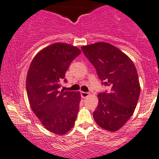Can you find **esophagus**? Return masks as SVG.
I'll list each match as a JSON object with an SVG mask.
<instances>
[{"label":"esophagus","mask_w":159,"mask_h":159,"mask_svg":"<svg viewBox=\"0 0 159 159\" xmlns=\"http://www.w3.org/2000/svg\"><path fill=\"white\" fill-rule=\"evenodd\" d=\"M81 97H82V98H87V97L89 96V93H88V92H84V91H81Z\"/></svg>","instance_id":"1"}]
</instances>
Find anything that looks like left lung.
Instances as JSON below:
<instances>
[{
    "label": "left lung",
    "instance_id": "1",
    "mask_svg": "<svg viewBox=\"0 0 159 159\" xmlns=\"http://www.w3.org/2000/svg\"><path fill=\"white\" fill-rule=\"evenodd\" d=\"M81 49L96 69L101 84L109 88L98 93L93 119L104 129L116 131L131 117L139 98L136 67L125 53L110 43L100 42Z\"/></svg>",
    "mask_w": 159,
    "mask_h": 159
}]
</instances>
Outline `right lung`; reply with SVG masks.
Segmentation results:
<instances>
[{"mask_svg": "<svg viewBox=\"0 0 159 159\" xmlns=\"http://www.w3.org/2000/svg\"><path fill=\"white\" fill-rule=\"evenodd\" d=\"M81 50L67 43H56L42 49L32 61L26 76V92L35 115L46 129L66 134L77 118L81 94L59 91L60 82Z\"/></svg>", "mask_w": 159, "mask_h": 159, "instance_id": "obj_1", "label": "right lung"}]
</instances>
